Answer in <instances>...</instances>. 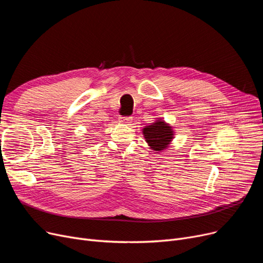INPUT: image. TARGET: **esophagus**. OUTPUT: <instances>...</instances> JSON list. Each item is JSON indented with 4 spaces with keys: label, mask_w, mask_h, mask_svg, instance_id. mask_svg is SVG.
I'll list each match as a JSON object with an SVG mask.
<instances>
[{
    "label": "esophagus",
    "mask_w": 263,
    "mask_h": 263,
    "mask_svg": "<svg viewBox=\"0 0 263 263\" xmlns=\"http://www.w3.org/2000/svg\"><path fill=\"white\" fill-rule=\"evenodd\" d=\"M119 119H120V121L123 122V123H130L133 118H132L131 116H126V117H120Z\"/></svg>",
    "instance_id": "1"
}]
</instances>
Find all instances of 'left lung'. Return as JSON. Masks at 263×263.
Masks as SVG:
<instances>
[{"label":"left lung","instance_id":"left-lung-1","mask_svg":"<svg viewBox=\"0 0 263 263\" xmlns=\"http://www.w3.org/2000/svg\"><path fill=\"white\" fill-rule=\"evenodd\" d=\"M144 135L149 146L156 151H161L170 144L173 139V131L164 121L154 122L144 129Z\"/></svg>","mask_w":263,"mask_h":263}]
</instances>
